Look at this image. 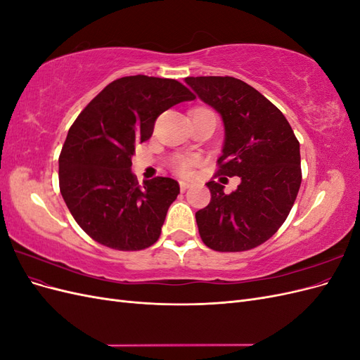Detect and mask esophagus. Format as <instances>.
Masks as SVG:
<instances>
[{"label": "esophagus", "mask_w": 360, "mask_h": 360, "mask_svg": "<svg viewBox=\"0 0 360 360\" xmlns=\"http://www.w3.org/2000/svg\"><path fill=\"white\" fill-rule=\"evenodd\" d=\"M189 186H191V183H189V181H186V180H180V189H181V191H186Z\"/></svg>", "instance_id": "obj_1"}]
</instances>
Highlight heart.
I'll return each mask as SVG.
<instances>
[{
	"label": "heart",
	"mask_w": 360,
	"mask_h": 360,
	"mask_svg": "<svg viewBox=\"0 0 360 360\" xmlns=\"http://www.w3.org/2000/svg\"><path fill=\"white\" fill-rule=\"evenodd\" d=\"M192 168V160L189 158H179L174 162V169L180 174H188Z\"/></svg>",
	"instance_id": "b5f03b06"
}]
</instances>
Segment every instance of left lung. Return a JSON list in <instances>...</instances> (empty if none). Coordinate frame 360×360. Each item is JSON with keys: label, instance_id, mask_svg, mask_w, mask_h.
Masks as SVG:
<instances>
[{"label": "left lung", "instance_id": "left-lung-1", "mask_svg": "<svg viewBox=\"0 0 360 360\" xmlns=\"http://www.w3.org/2000/svg\"><path fill=\"white\" fill-rule=\"evenodd\" d=\"M224 123L217 176L240 177L231 193L207 183L212 200L195 213L202 242L219 252L252 249L284 224L302 183L300 146L287 118L254 86L233 76L184 79Z\"/></svg>", "mask_w": 360, "mask_h": 360}]
</instances>
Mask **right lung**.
<instances>
[{"instance_id":"obj_1","label":"right lung","mask_w":360,"mask_h":360,"mask_svg":"<svg viewBox=\"0 0 360 360\" xmlns=\"http://www.w3.org/2000/svg\"><path fill=\"white\" fill-rule=\"evenodd\" d=\"M193 99L176 79L124 76L106 85L75 120L58 159L60 191L93 240L118 250L146 249L158 240L180 186L169 177L139 186L132 156L163 111Z\"/></svg>"}]
</instances>
